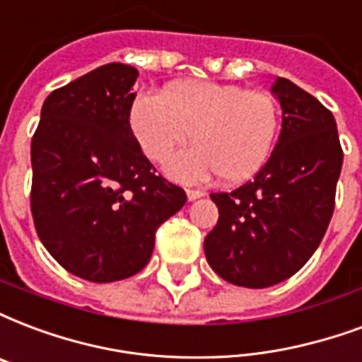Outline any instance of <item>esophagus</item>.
<instances>
[{"label": "esophagus", "mask_w": 362, "mask_h": 362, "mask_svg": "<svg viewBox=\"0 0 362 362\" xmlns=\"http://www.w3.org/2000/svg\"><path fill=\"white\" fill-rule=\"evenodd\" d=\"M202 197H204L202 191H194V189H189V191H187V198H189V200H198V198H202Z\"/></svg>", "instance_id": "34e87169"}]
</instances>
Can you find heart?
Returning <instances> with one entry per match:
<instances>
[{
  "mask_svg": "<svg viewBox=\"0 0 362 362\" xmlns=\"http://www.w3.org/2000/svg\"><path fill=\"white\" fill-rule=\"evenodd\" d=\"M281 126L269 93L236 83L185 80L164 93H139L129 108V127L152 162H164L189 141L192 146L168 162L165 173L197 185L217 173L225 185L248 181L267 164Z\"/></svg>",
  "mask_w": 362,
  "mask_h": 362,
  "instance_id": "b5f03b06",
  "label": "heart"
}]
</instances>
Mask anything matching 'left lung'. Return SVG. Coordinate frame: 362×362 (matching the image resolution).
Returning <instances> with one entry per match:
<instances>
[{
	"label": "left lung",
	"mask_w": 362,
	"mask_h": 362,
	"mask_svg": "<svg viewBox=\"0 0 362 362\" xmlns=\"http://www.w3.org/2000/svg\"><path fill=\"white\" fill-rule=\"evenodd\" d=\"M282 129L255 177L210 194L219 210L204 240L210 267L230 284L267 288L296 274L332 219L344 152L332 112L286 78L271 88Z\"/></svg>",
	"instance_id": "obj_1"
}]
</instances>
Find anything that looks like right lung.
Returning <instances> with one entry per match:
<instances>
[{"label": "right lung", "mask_w": 362, "mask_h": 362, "mask_svg": "<svg viewBox=\"0 0 362 362\" xmlns=\"http://www.w3.org/2000/svg\"><path fill=\"white\" fill-rule=\"evenodd\" d=\"M139 72L110 62L55 89L32 137L30 208L37 236L68 273L114 282L151 259L160 225L187 194L154 175L129 127Z\"/></svg>", "instance_id": "1"}]
</instances>
